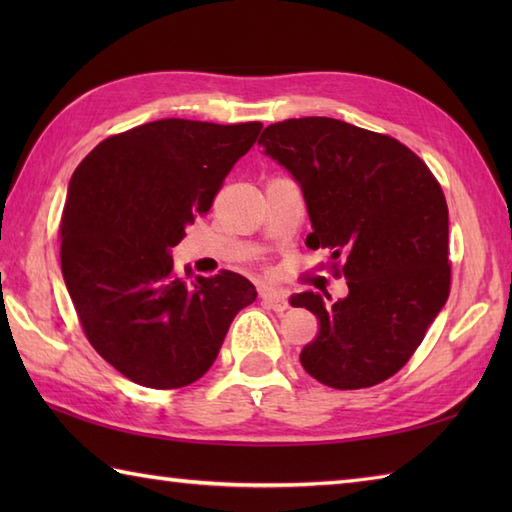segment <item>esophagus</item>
Masks as SVG:
<instances>
[{
  "mask_svg": "<svg viewBox=\"0 0 512 512\" xmlns=\"http://www.w3.org/2000/svg\"><path fill=\"white\" fill-rule=\"evenodd\" d=\"M259 297H262L264 306H268L270 310H275V312H284L288 308V299H286L284 292H279V290L264 288L262 292H259Z\"/></svg>",
  "mask_w": 512,
  "mask_h": 512,
  "instance_id": "esophagus-1",
  "label": "esophagus"
}]
</instances>
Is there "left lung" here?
<instances>
[{
  "label": "left lung",
  "mask_w": 512,
  "mask_h": 512,
  "mask_svg": "<svg viewBox=\"0 0 512 512\" xmlns=\"http://www.w3.org/2000/svg\"><path fill=\"white\" fill-rule=\"evenodd\" d=\"M259 145L301 184L312 233L350 295L299 292L319 319L301 365L334 389L374 387L407 365L451 290L449 206L429 167L387 134L325 116L288 118ZM336 258L344 259L339 269Z\"/></svg>",
  "instance_id": "8db88e82"
}]
</instances>
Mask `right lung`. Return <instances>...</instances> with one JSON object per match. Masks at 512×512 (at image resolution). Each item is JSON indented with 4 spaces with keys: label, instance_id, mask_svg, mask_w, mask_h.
<instances>
[{
    "label": "right lung",
    "instance_id": "1",
    "mask_svg": "<svg viewBox=\"0 0 512 512\" xmlns=\"http://www.w3.org/2000/svg\"><path fill=\"white\" fill-rule=\"evenodd\" d=\"M259 132V121L162 118L105 138L74 171L59 226L65 286L90 345L136 385L202 378L257 297L231 270L187 281L169 250Z\"/></svg>",
    "mask_w": 512,
    "mask_h": 512
}]
</instances>
